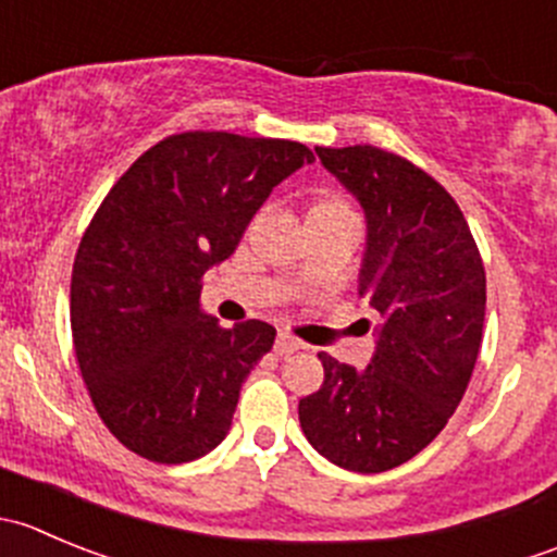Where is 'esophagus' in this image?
Returning <instances> with one entry per match:
<instances>
[{
	"label": "esophagus",
	"mask_w": 557,
	"mask_h": 557,
	"mask_svg": "<svg viewBox=\"0 0 557 557\" xmlns=\"http://www.w3.org/2000/svg\"><path fill=\"white\" fill-rule=\"evenodd\" d=\"M301 350V342L294 339L290 334H277V339H274V352H277L280 358L290 356V352Z\"/></svg>",
	"instance_id": "1"
}]
</instances>
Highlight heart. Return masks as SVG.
<instances>
[{"instance_id":"1","label":"heart","mask_w":557,"mask_h":557,"mask_svg":"<svg viewBox=\"0 0 557 557\" xmlns=\"http://www.w3.org/2000/svg\"><path fill=\"white\" fill-rule=\"evenodd\" d=\"M336 205H339V201H320L318 207H336Z\"/></svg>"}]
</instances>
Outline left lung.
<instances>
[{
  "mask_svg": "<svg viewBox=\"0 0 557 557\" xmlns=\"http://www.w3.org/2000/svg\"><path fill=\"white\" fill-rule=\"evenodd\" d=\"M361 205L358 296L380 314L369 367L329 352L323 385L299 401L307 442L331 463L380 474L436 440L463 398L485 323V269L453 196L372 145L314 148Z\"/></svg>",
  "mask_w": 557,
  "mask_h": 557,
  "instance_id": "obj_1",
  "label": "left lung"
}]
</instances>
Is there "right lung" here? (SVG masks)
Returning <instances> with one entry per match:
<instances>
[{"mask_svg": "<svg viewBox=\"0 0 557 557\" xmlns=\"http://www.w3.org/2000/svg\"><path fill=\"white\" fill-rule=\"evenodd\" d=\"M312 161L290 139L185 132L139 156L104 196L72 269V339L99 418L132 453L188 463L226 440L277 331L218 325L201 310V277Z\"/></svg>", "mask_w": 557, "mask_h": 557, "instance_id": "right-lung-1", "label": "right lung"}]
</instances>
